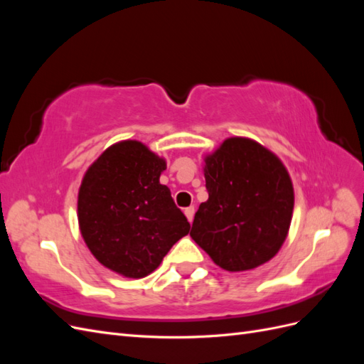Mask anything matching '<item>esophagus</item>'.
<instances>
[{"label": "esophagus", "instance_id": "34e87169", "mask_svg": "<svg viewBox=\"0 0 364 364\" xmlns=\"http://www.w3.org/2000/svg\"><path fill=\"white\" fill-rule=\"evenodd\" d=\"M185 215H186V218H188V222L190 223H193V218H194V206H188V208H185Z\"/></svg>", "mask_w": 364, "mask_h": 364}]
</instances>
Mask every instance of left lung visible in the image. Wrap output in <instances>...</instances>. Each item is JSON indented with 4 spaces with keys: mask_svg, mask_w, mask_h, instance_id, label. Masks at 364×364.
Segmentation results:
<instances>
[{
    "mask_svg": "<svg viewBox=\"0 0 364 364\" xmlns=\"http://www.w3.org/2000/svg\"><path fill=\"white\" fill-rule=\"evenodd\" d=\"M203 162L208 200L194 215L191 238L223 270L262 266L289 235L294 190L287 168L246 136L226 138Z\"/></svg>",
    "mask_w": 364,
    "mask_h": 364,
    "instance_id": "obj_1",
    "label": "left lung"
}]
</instances>
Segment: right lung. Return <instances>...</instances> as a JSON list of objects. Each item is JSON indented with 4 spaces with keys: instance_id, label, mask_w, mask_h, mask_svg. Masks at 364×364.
Returning a JSON list of instances; mask_svg holds the SVG:
<instances>
[{
    "instance_id": "right-lung-1",
    "label": "right lung",
    "mask_w": 364,
    "mask_h": 364,
    "mask_svg": "<svg viewBox=\"0 0 364 364\" xmlns=\"http://www.w3.org/2000/svg\"><path fill=\"white\" fill-rule=\"evenodd\" d=\"M167 161L136 139L107 147L86 170L77 197L80 234L95 259L121 277L159 267L190 223L159 178Z\"/></svg>"
}]
</instances>
